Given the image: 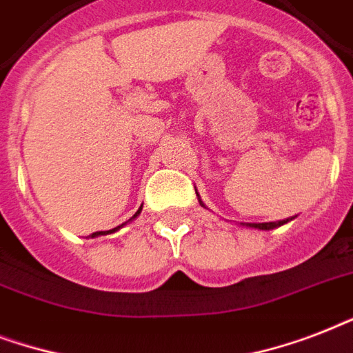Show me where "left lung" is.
Wrapping results in <instances>:
<instances>
[{"label": "left lung", "mask_w": 353, "mask_h": 353, "mask_svg": "<svg viewBox=\"0 0 353 353\" xmlns=\"http://www.w3.org/2000/svg\"><path fill=\"white\" fill-rule=\"evenodd\" d=\"M198 194V192H196ZM199 203H201V199H199ZM201 207H205L201 203ZM288 220H282V221H269V223H245V227H251V229H260V231H271V229H276V227L284 225Z\"/></svg>", "instance_id": "left-lung-1"}]
</instances>
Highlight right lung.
Here are the masks:
<instances>
[{
	"label": "right lung",
	"mask_w": 353,
	"mask_h": 353,
	"mask_svg": "<svg viewBox=\"0 0 353 353\" xmlns=\"http://www.w3.org/2000/svg\"><path fill=\"white\" fill-rule=\"evenodd\" d=\"M141 209H143V205H141ZM141 209H139L137 212H135V214H133V218H132V220H135V218H137V216L141 214ZM122 225H124V223H122ZM122 225L115 227V229H112V231H99V232H93V234H91V238H95V236H101V234H110V232H115V231H117V229H121Z\"/></svg>",
	"instance_id": "obj_1"
}]
</instances>
